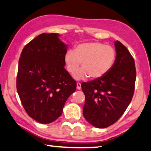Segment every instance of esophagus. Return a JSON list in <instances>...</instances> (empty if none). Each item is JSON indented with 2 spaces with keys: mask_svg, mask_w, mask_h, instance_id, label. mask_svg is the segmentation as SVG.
<instances>
[{
  "mask_svg": "<svg viewBox=\"0 0 151 151\" xmlns=\"http://www.w3.org/2000/svg\"><path fill=\"white\" fill-rule=\"evenodd\" d=\"M77 90L81 89V83H77Z\"/></svg>",
  "mask_w": 151,
  "mask_h": 151,
  "instance_id": "34e87169",
  "label": "esophagus"
}]
</instances>
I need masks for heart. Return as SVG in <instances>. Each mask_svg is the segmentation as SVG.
I'll use <instances>...</instances> for the list:
<instances>
[{
	"label": "heart",
	"mask_w": 151,
	"mask_h": 151,
	"mask_svg": "<svg viewBox=\"0 0 151 151\" xmlns=\"http://www.w3.org/2000/svg\"><path fill=\"white\" fill-rule=\"evenodd\" d=\"M115 57V51L111 46L99 42H86L76 45L74 51L66 52L64 62L71 74L77 71L81 63L82 69L74 75L77 79H85L88 76L90 79H98L111 69Z\"/></svg>",
	"instance_id": "1"
}]
</instances>
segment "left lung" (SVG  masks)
Wrapping results in <instances>:
<instances>
[{
    "label": "left lung",
    "mask_w": 151,
    "mask_h": 151,
    "mask_svg": "<svg viewBox=\"0 0 151 151\" xmlns=\"http://www.w3.org/2000/svg\"><path fill=\"white\" fill-rule=\"evenodd\" d=\"M114 45L116 59L108 73L81 83L85 94L83 116L99 128L115 123L124 113L134 94L136 69L133 57L121 42L115 41Z\"/></svg>",
    "instance_id": "left-lung-1"
}]
</instances>
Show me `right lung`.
<instances>
[{"label": "right lung", "instance_id": "right-lung-1", "mask_svg": "<svg viewBox=\"0 0 151 151\" xmlns=\"http://www.w3.org/2000/svg\"><path fill=\"white\" fill-rule=\"evenodd\" d=\"M56 33H43L29 42L19 61L17 88L28 115L49 124L61 115L77 83L65 69L67 45Z\"/></svg>", "mask_w": 151, "mask_h": 151}]
</instances>
